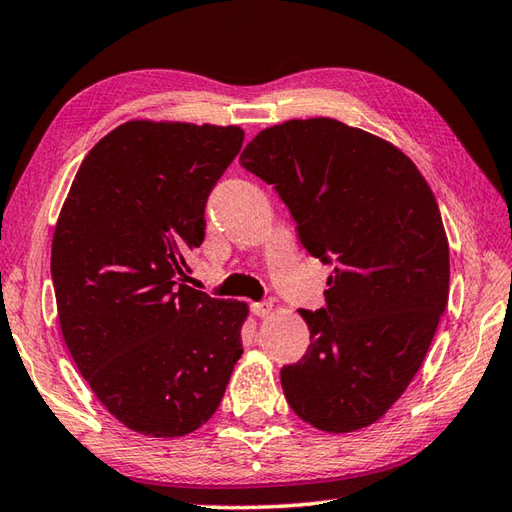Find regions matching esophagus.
I'll return each mask as SVG.
<instances>
[{"label":"esophagus","mask_w":512,"mask_h":512,"mask_svg":"<svg viewBox=\"0 0 512 512\" xmlns=\"http://www.w3.org/2000/svg\"><path fill=\"white\" fill-rule=\"evenodd\" d=\"M252 309L258 318H269L271 311H274V305L271 302H254Z\"/></svg>","instance_id":"esophagus-1"}]
</instances>
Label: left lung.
<instances>
[{"label":"left lung","mask_w":512,"mask_h":512,"mask_svg":"<svg viewBox=\"0 0 512 512\" xmlns=\"http://www.w3.org/2000/svg\"><path fill=\"white\" fill-rule=\"evenodd\" d=\"M241 165L274 185L300 243L333 263L327 307L300 309L309 351L280 371L314 429L378 422L420 371L448 300V241L435 196L400 148L318 117L260 130Z\"/></svg>","instance_id":"left-lung-1"}]
</instances>
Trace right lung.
Returning <instances> with one entry per match:
<instances>
[{
    "instance_id": "add662e5",
    "label": "right lung",
    "mask_w": 512,
    "mask_h": 512,
    "mask_svg": "<svg viewBox=\"0 0 512 512\" xmlns=\"http://www.w3.org/2000/svg\"><path fill=\"white\" fill-rule=\"evenodd\" d=\"M238 125L134 119L83 159L52 236L66 347L112 417L183 437L223 400L249 307L185 285L205 203L241 150Z\"/></svg>"
}]
</instances>
